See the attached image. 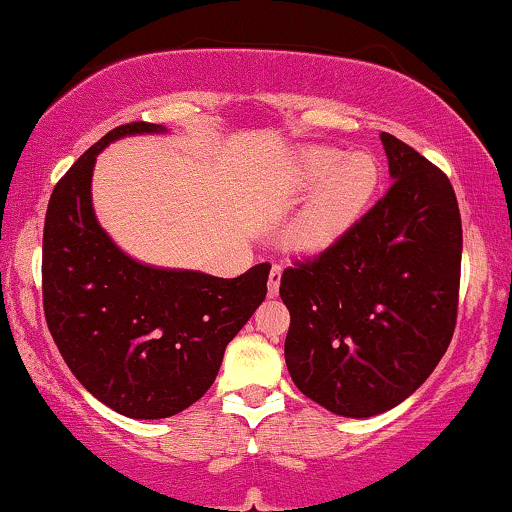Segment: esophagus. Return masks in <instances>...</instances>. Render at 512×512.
Returning a JSON list of instances; mask_svg holds the SVG:
<instances>
[{
	"label": "esophagus",
	"instance_id": "34e87169",
	"mask_svg": "<svg viewBox=\"0 0 512 512\" xmlns=\"http://www.w3.org/2000/svg\"><path fill=\"white\" fill-rule=\"evenodd\" d=\"M281 276H283V269L278 267V264H274V267H271V271H269V281H267L271 297L278 295V288H281Z\"/></svg>",
	"mask_w": 512,
	"mask_h": 512
}]
</instances>
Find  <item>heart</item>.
I'll return each mask as SVG.
<instances>
[{"label":"heart","mask_w":512,"mask_h":512,"mask_svg":"<svg viewBox=\"0 0 512 512\" xmlns=\"http://www.w3.org/2000/svg\"><path fill=\"white\" fill-rule=\"evenodd\" d=\"M295 191H314L290 226L297 252L316 255L328 250L359 222L378 186V165L371 155H342L335 148H302L290 163Z\"/></svg>","instance_id":"obj_1"}]
</instances>
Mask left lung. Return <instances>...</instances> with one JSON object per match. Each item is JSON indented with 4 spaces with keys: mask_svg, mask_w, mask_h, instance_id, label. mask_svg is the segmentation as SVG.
<instances>
[{
    "mask_svg": "<svg viewBox=\"0 0 512 512\" xmlns=\"http://www.w3.org/2000/svg\"><path fill=\"white\" fill-rule=\"evenodd\" d=\"M392 186L314 262L283 271L286 366L335 416L371 418L435 371L456 326L463 229L451 181L380 134Z\"/></svg>",
    "mask_w": 512,
    "mask_h": 512,
    "instance_id": "obj_1",
    "label": "left lung"
}]
</instances>
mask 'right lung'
Segmentation results:
<instances>
[{"label": "right lung", "instance_id": "obj_1", "mask_svg": "<svg viewBox=\"0 0 512 512\" xmlns=\"http://www.w3.org/2000/svg\"><path fill=\"white\" fill-rule=\"evenodd\" d=\"M153 122L115 127L82 155L49 198L42 241L44 316L84 390L127 418L189 409L222 366L224 349L267 295L269 264L236 278L144 264L120 250L96 219V155Z\"/></svg>", "mask_w": 512, "mask_h": 512}]
</instances>
